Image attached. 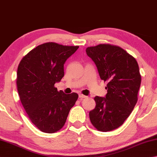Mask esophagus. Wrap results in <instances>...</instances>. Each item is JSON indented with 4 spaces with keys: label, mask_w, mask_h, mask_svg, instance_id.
Here are the masks:
<instances>
[{
    "label": "esophagus",
    "mask_w": 157,
    "mask_h": 157,
    "mask_svg": "<svg viewBox=\"0 0 157 157\" xmlns=\"http://www.w3.org/2000/svg\"><path fill=\"white\" fill-rule=\"evenodd\" d=\"M78 97L80 98L81 99H82V98H86L87 97H86V96L83 95V94H79V95H78Z\"/></svg>",
    "instance_id": "34e87169"
}]
</instances>
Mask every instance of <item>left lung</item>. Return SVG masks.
<instances>
[{"label": "left lung", "mask_w": 157, "mask_h": 157, "mask_svg": "<svg viewBox=\"0 0 157 157\" xmlns=\"http://www.w3.org/2000/svg\"><path fill=\"white\" fill-rule=\"evenodd\" d=\"M86 53L95 63L101 80L107 83L105 97H94L96 107L89 113L93 126L101 132L123 125L138 101L141 82L136 59L125 49L111 44L88 47Z\"/></svg>", "instance_id": "left-lung-1"}]
</instances>
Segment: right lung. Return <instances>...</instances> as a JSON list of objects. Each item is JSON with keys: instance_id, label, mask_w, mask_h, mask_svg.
Returning a JSON list of instances; mask_svg holds the SVG:
<instances>
[{"instance_id": "obj_1", "label": "right lung", "mask_w": 157, "mask_h": 157, "mask_svg": "<svg viewBox=\"0 0 157 157\" xmlns=\"http://www.w3.org/2000/svg\"><path fill=\"white\" fill-rule=\"evenodd\" d=\"M78 46L48 42L38 45L21 59L16 85L27 116L38 129L45 133L59 131L69 112L78 99L76 93L66 94L54 84L64 76V63Z\"/></svg>"}]
</instances>
